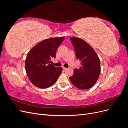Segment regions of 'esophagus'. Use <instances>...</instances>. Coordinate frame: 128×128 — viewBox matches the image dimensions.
Returning a JSON list of instances; mask_svg holds the SVG:
<instances>
[{"label":"esophagus","instance_id":"34e87169","mask_svg":"<svg viewBox=\"0 0 128 128\" xmlns=\"http://www.w3.org/2000/svg\"><path fill=\"white\" fill-rule=\"evenodd\" d=\"M62 68H63V69H64V70H66V69H67V68H66V67H63Z\"/></svg>","mask_w":128,"mask_h":128}]
</instances>
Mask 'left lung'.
Wrapping results in <instances>:
<instances>
[{
	"label": "left lung",
	"mask_w": 128,
	"mask_h": 128,
	"mask_svg": "<svg viewBox=\"0 0 128 128\" xmlns=\"http://www.w3.org/2000/svg\"><path fill=\"white\" fill-rule=\"evenodd\" d=\"M74 47L75 56L80 61V67L75 69L69 77L76 88L82 90L92 87L97 81L101 70L100 59L94 50L88 43L77 37H70Z\"/></svg>",
	"instance_id": "1"
}]
</instances>
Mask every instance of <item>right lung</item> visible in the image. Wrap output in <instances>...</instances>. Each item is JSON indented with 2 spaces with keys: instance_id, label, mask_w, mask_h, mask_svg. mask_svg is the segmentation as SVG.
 <instances>
[{
  "instance_id": "obj_1",
  "label": "right lung",
  "mask_w": 128,
  "mask_h": 128,
  "mask_svg": "<svg viewBox=\"0 0 128 128\" xmlns=\"http://www.w3.org/2000/svg\"><path fill=\"white\" fill-rule=\"evenodd\" d=\"M65 37L44 40L31 49L27 54L25 67L30 82L40 88H45L55 83L62 71V68L50 64L52 58Z\"/></svg>"
}]
</instances>
